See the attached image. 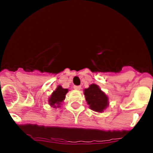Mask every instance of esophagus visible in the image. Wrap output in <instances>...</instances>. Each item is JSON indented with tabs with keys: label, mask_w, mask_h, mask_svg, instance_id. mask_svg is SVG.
<instances>
[{
	"label": "esophagus",
	"mask_w": 153,
	"mask_h": 153,
	"mask_svg": "<svg viewBox=\"0 0 153 153\" xmlns=\"http://www.w3.org/2000/svg\"><path fill=\"white\" fill-rule=\"evenodd\" d=\"M74 88H75V90L79 91V90H80V88H81V87H80V85H75V86H74Z\"/></svg>",
	"instance_id": "esophagus-1"
}]
</instances>
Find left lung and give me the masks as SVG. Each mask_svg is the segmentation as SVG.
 Wrapping results in <instances>:
<instances>
[{
  "mask_svg": "<svg viewBox=\"0 0 153 153\" xmlns=\"http://www.w3.org/2000/svg\"><path fill=\"white\" fill-rule=\"evenodd\" d=\"M83 91L87 104L94 111L102 112L109 105L108 97L97 85H90Z\"/></svg>",
  "mask_w": 153,
  "mask_h": 153,
  "instance_id": "1",
  "label": "left lung"
}]
</instances>
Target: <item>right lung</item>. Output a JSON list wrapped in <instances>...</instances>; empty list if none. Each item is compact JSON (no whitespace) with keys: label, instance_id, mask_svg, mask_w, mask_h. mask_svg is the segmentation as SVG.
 <instances>
[{"label":"right lung","instance_id":"1","mask_svg":"<svg viewBox=\"0 0 153 153\" xmlns=\"http://www.w3.org/2000/svg\"><path fill=\"white\" fill-rule=\"evenodd\" d=\"M68 92V88H63L61 85H58L48 99L49 105L53 107H59L62 102L65 100V95Z\"/></svg>","mask_w":153,"mask_h":153}]
</instances>
